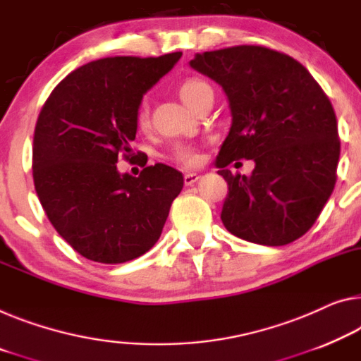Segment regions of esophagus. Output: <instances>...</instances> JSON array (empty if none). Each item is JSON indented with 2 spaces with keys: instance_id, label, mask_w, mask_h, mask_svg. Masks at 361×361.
Instances as JSON below:
<instances>
[{
  "instance_id": "34e87169",
  "label": "esophagus",
  "mask_w": 361,
  "mask_h": 361,
  "mask_svg": "<svg viewBox=\"0 0 361 361\" xmlns=\"http://www.w3.org/2000/svg\"><path fill=\"white\" fill-rule=\"evenodd\" d=\"M198 179H200V176L195 174V173H187L184 176L185 185H193V184H195V182H198Z\"/></svg>"
}]
</instances>
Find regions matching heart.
<instances>
[{
    "mask_svg": "<svg viewBox=\"0 0 361 361\" xmlns=\"http://www.w3.org/2000/svg\"><path fill=\"white\" fill-rule=\"evenodd\" d=\"M209 85L202 79H187L184 84L179 87V95L184 99V103L188 106H195L197 99L202 97L204 90H208ZM149 121V113H148V104L147 102H142L137 108L135 114V123L137 126L143 129V127L148 126ZM171 159L176 161L177 164L184 166V168H195L200 163H202V154H200L198 149L188 147V145H177L174 147L173 152H171Z\"/></svg>",
    "mask_w": 361,
    "mask_h": 361,
    "instance_id": "1",
    "label": "heart"
}]
</instances>
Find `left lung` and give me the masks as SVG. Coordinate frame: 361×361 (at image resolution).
<instances>
[{"instance_id": "8db88e82", "label": "left lung", "mask_w": 361, "mask_h": 361, "mask_svg": "<svg viewBox=\"0 0 361 361\" xmlns=\"http://www.w3.org/2000/svg\"><path fill=\"white\" fill-rule=\"evenodd\" d=\"M190 68L223 87L232 124L216 158L229 192L221 219L243 240L279 247L318 219L336 185L341 154L329 98L284 53L240 45L195 54ZM253 159L250 176L226 166Z\"/></svg>"}]
</instances>
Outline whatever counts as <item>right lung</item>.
Masks as SVG:
<instances>
[{
    "instance_id": "right-lung-1",
    "label": "right lung",
    "mask_w": 361,
    "mask_h": 361,
    "mask_svg": "<svg viewBox=\"0 0 361 361\" xmlns=\"http://www.w3.org/2000/svg\"><path fill=\"white\" fill-rule=\"evenodd\" d=\"M182 53L92 61L61 80L43 104L33 135V184L58 234L82 257L118 264L158 242L179 171L157 163L138 177L121 174L129 159L142 98Z\"/></svg>"
}]
</instances>
